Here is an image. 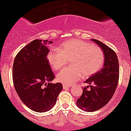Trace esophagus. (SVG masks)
<instances>
[{"mask_svg":"<svg viewBox=\"0 0 131 131\" xmlns=\"http://www.w3.org/2000/svg\"><path fill=\"white\" fill-rule=\"evenodd\" d=\"M70 85H67V84H63L62 85V87H63L64 89H67V88H70Z\"/></svg>","mask_w":131,"mask_h":131,"instance_id":"obj_1","label":"esophagus"}]
</instances>
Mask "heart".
<instances>
[{"label":"heart","instance_id":"heart-1","mask_svg":"<svg viewBox=\"0 0 131 131\" xmlns=\"http://www.w3.org/2000/svg\"><path fill=\"white\" fill-rule=\"evenodd\" d=\"M48 59L54 71H59L69 61L70 67L56 75V80L64 84H73L83 77L88 78L102 68L104 60L102 50L80 40L63 43L59 50L52 51Z\"/></svg>","mask_w":131,"mask_h":131}]
</instances>
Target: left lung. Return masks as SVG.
<instances>
[{"label": "left lung", "instance_id": "1", "mask_svg": "<svg viewBox=\"0 0 131 131\" xmlns=\"http://www.w3.org/2000/svg\"><path fill=\"white\" fill-rule=\"evenodd\" d=\"M104 54V64L98 73L88 79L81 96L77 101L79 108L86 112H94L104 107L111 100L119 80V63L115 52L102 42L95 39Z\"/></svg>", "mask_w": 131, "mask_h": 131}]
</instances>
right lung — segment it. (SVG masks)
<instances>
[{"instance_id": "1", "label": "right lung", "mask_w": 131, "mask_h": 131, "mask_svg": "<svg viewBox=\"0 0 131 131\" xmlns=\"http://www.w3.org/2000/svg\"><path fill=\"white\" fill-rule=\"evenodd\" d=\"M48 43L52 42L35 40L28 43L16 55L13 66L16 92L25 106L38 112L52 108L62 90L60 83H49L54 79V73L47 58Z\"/></svg>"}]
</instances>
